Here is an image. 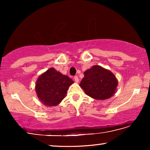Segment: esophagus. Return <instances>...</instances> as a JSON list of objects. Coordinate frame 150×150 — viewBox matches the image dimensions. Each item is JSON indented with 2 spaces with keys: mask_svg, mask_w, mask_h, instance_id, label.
Returning <instances> with one entry per match:
<instances>
[{
  "mask_svg": "<svg viewBox=\"0 0 150 150\" xmlns=\"http://www.w3.org/2000/svg\"><path fill=\"white\" fill-rule=\"evenodd\" d=\"M74 80L75 81V83H79V78L77 76H75V77H74Z\"/></svg>",
  "mask_w": 150,
  "mask_h": 150,
  "instance_id": "1",
  "label": "esophagus"
}]
</instances>
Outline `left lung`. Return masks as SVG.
<instances>
[{
  "mask_svg": "<svg viewBox=\"0 0 150 150\" xmlns=\"http://www.w3.org/2000/svg\"><path fill=\"white\" fill-rule=\"evenodd\" d=\"M79 86L90 97L103 100L115 95L118 80L110 70L100 65H93L84 72Z\"/></svg>",
  "mask_w": 150,
  "mask_h": 150,
  "instance_id": "obj_1",
  "label": "left lung"
}]
</instances>
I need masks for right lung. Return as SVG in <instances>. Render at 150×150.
Instances as JSON below:
<instances>
[{"label": "right lung", "instance_id": "add662e5", "mask_svg": "<svg viewBox=\"0 0 150 150\" xmlns=\"http://www.w3.org/2000/svg\"><path fill=\"white\" fill-rule=\"evenodd\" d=\"M73 83L68 76L52 67L37 79L35 90L38 98L44 105L54 106L65 97L68 88Z\"/></svg>", "mask_w": 150, "mask_h": 150}]
</instances>
